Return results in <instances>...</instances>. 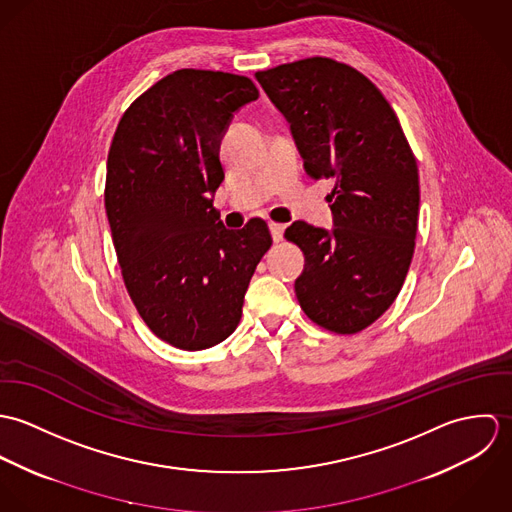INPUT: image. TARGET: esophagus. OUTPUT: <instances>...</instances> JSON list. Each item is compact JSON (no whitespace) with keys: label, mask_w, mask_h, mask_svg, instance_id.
<instances>
[{"label":"esophagus","mask_w":512,"mask_h":512,"mask_svg":"<svg viewBox=\"0 0 512 512\" xmlns=\"http://www.w3.org/2000/svg\"><path fill=\"white\" fill-rule=\"evenodd\" d=\"M284 230H286L284 224H280V222H270V232H272L274 242H280V240L284 238Z\"/></svg>","instance_id":"esophagus-1"}]
</instances>
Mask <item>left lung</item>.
Wrapping results in <instances>:
<instances>
[{"mask_svg":"<svg viewBox=\"0 0 512 512\" xmlns=\"http://www.w3.org/2000/svg\"><path fill=\"white\" fill-rule=\"evenodd\" d=\"M256 80L288 120L305 171L335 179L333 228L303 220L286 228L305 256L297 301L323 329L359 333L394 303L414 256V153L382 92L349 65L313 57Z\"/></svg>","mask_w":512,"mask_h":512,"instance_id":"8db88e82","label":"left lung"}]
</instances>
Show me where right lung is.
I'll return each instance as SVG.
<instances>
[{"label":"right lung","mask_w":512,"mask_h":512,"mask_svg":"<svg viewBox=\"0 0 512 512\" xmlns=\"http://www.w3.org/2000/svg\"><path fill=\"white\" fill-rule=\"evenodd\" d=\"M256 98L246 76L175 71L124 112L108 151L104 205L124 284L147 327L183 351L215 347L238 327L272 246L264 220L228 230L213 207L222 136Z\"/></svg>","instance_id":"add662e5"}]
</instances>
